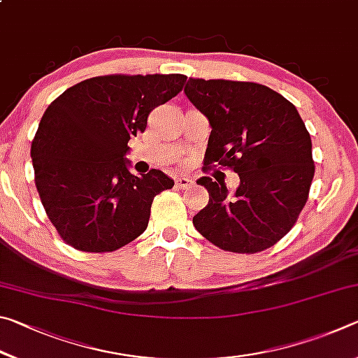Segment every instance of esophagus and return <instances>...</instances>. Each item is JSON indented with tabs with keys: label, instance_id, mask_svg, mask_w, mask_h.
Returning <instances> with one entry per match:
<instances>
[{
	"label": "esophagus",
	"instance_id": "esophagus-1",
	"mask_svg": "<svg viewBox=\"0 0 358 358\" xmlns=\"http://www.w3.org/2000/svg\"><path fill=\"white\" fill-rule=\"evenodd\" d=\"M175 186H177L178 189H189V187L194 186V181L186 177H178L175 180Z\"/></svg>",
	"mask_w": 358,
	"mask_h": 358
}]
</instances>
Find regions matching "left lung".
Wrapping results in <instances>:
<instances>
[{
    "label": "left lung",
    "mask_w": 358,
    "mask_h": 358,
    "mask_svg": "<svg viewBox=\"0 0 358 358\" xmlns=\"http://www.w3.org/2000/svg\"><path fill=\"white\" fill-rule=\"evenodd\" d=\"M185 93L208 118L203 172L238 173L234 194L222 181L197 180L210 201L194 227L224 251L254 254L271 248L299 220L314 177L310 132L295 106L254 82L189 77Z\"/></svg>",
    "instance_id": "left-lung-1"
}]
</instances>
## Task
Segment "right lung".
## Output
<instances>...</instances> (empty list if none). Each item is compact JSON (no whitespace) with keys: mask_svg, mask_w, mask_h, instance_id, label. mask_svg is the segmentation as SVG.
Returning a JSON list of instances; mask_svg holds the SVG:
<instances>
[{"mask_svg":"<svg viewBox=\"0 0 358 358\" xmlns=\"http://www.w3.org/2000/svg\"><path fill=\"white\" fill-rule=\"evenodd\" d=\"M183 74L87 78L47 107L31 143L34 183L48 220L78 251L112 252L147 229L151 203L173 180L151 169L132 175L124 159L148 115L175 98Z\"/></svg>","mask_w":358,"mask_h":358,"instance_id":"obj_1","label":"right lung"}]
</instances>
